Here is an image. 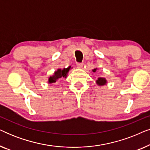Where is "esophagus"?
Masks as SVG:
<instances>
[{
  "mask_svg": "<svg viewBox=\"0 0 150 150\" xmlns=\"http://www.w3.org/2000/svg\"><path fill=\"white\" fill-rule=\"evenodd\" d=\"M76 65H77L78 68H79V69H82L83 67V63H78Z\"/></svg>",
  "mask_w": 150,
  "mask_h": 150,
  "instance_id": "34e87169",
  "label": "esophagus"
}]
</instances>
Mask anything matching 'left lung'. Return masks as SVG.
<instances>
[{
  "label": "left lung",
  "instance_id": "8db88e82",
  "mask_svg": "<svg viewBox=\"0 0 150 150\" xmlns=\"http://www.w3.org/2000/svg\"><path fill=\"white\" fill-rule=\"evenodd\" d=\"M96 70H97V68H95L93 69V72H96ZM106 83H107V81H106V79L104 77H99L97 81H96V84L99 86H104L105 85Z\"/></svg>",
  "mask_w": 150,
  "mask_h": 150
}]
</instances>
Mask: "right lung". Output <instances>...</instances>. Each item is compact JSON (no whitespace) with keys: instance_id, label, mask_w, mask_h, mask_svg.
I'll return each instance as SVG.
<instances>
[{"instance_id":"add662e5","label":"right lung","mask_w":150,"mask_h":150,"mask_svg":"<svg viewBox=\"0 0 150 150\" xmlns=\"http://www.w3.org/2000/svg\"><path fill=\"white\" fill-rule=\"evenodd\" d=\"M71 69V66H69L67 68H59L57 71H54V74L50 76L48 79V83L49 84H52L56 83L57 80H61L63 79H66L67 76L68 74L69 69Z\"/></svg>"}]
</instances>
